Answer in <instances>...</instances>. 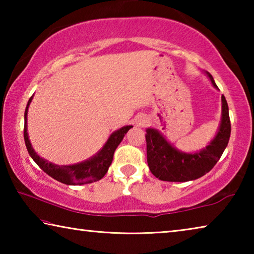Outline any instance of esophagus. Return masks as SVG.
I'll list each match as a JSON object with an SVG mask.
<instances>
[{
  "mask_svg": "<svg viewBox=\"0 0 254 254\" xmlns=\"http://www.w3.org/2000/svg\"><path fill=\"white\" fill-rule=\"evenodd\" d=\"M149 122V119L145 117V115H140V117L135 118V121L134 124L135 127H142L144 126H147V123Z\"/></svg>",
  "mask_w": 254,
  "mask_h": 254,
  "instance_id": "obj_1",
  "label": "esophagus"
}]
</instances>
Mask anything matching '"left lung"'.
Segmentation results:
<instances>
[{
	"instance_id": "1",
	"label": "left lung",
	"mask_w": 254,
	"mask_h": 254,
	"mask_svg": "<svg viewBox=\"0 0 254 254\" xmlns=\"http://www.w3.org/2000/svg\"><path fill=\"white\" fill-rule=\"evenodd\" d=\"M205 74L214 87L218 89L213 76L208 71H205ZM145 132L148 166L154 177L163 182L176 183L198 179L212 170L229 143L231 122L227 102L224 95H222V117L217 132L209 143L199 151H180L157 128L148 127Z\"/></svg>"
}]
</instances>
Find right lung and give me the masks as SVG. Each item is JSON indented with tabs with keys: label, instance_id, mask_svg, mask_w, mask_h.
<instances>
[{
	"label": "right lung",
	"instance_id": "1",
	"mask_svg": "<svg viewBox=\"0 0 254 254\" xmlns=\"http://www.w3.org/2000/svg\"><path fill=\"white\" fill-rule=\"evenodd\" d=\"M33 98V95L30 97V100L25 107L24 112V141L27 145L28 152L30 157L33 159V161L37 163L40 168L45 171L50 177L58 180V182L66 185H84L91 184L104 177L105 174L109 170L112 160H113V154L118 145L121 143L124 135L130 130L132 126H126L119 130L114 131L109 136V139L103 145V148L93 157L81 162L74 163V165H56V163L49 162L42 157H40L32 147L30 142L28 134V110Z\"/></svg>",
	"mask_w": 254,
	"mask_h": 254
}]
</instances>
